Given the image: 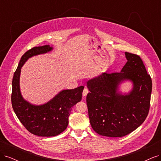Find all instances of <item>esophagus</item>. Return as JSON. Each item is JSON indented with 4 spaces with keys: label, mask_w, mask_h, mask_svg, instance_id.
<instances>
[{
    "label": "esophagus",
    "mask_w": 161,
    "mask_h": 161,
    "mask_svg": "<svg viewBox=\"0 0 161 161\" xmlns=\"http://www.w3.org/2000/svg\"><path fill=\"white\" fill-rule=\"evenodd\" d=\"M88 92H89V89H87V87H85L84 91H83V92H82V96L85 97L86 96V95L88 94Z\"/></svg>",
    "instance_id": "1"
}]
</instances>
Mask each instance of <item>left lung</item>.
Here are the masks:
<instances>
[{"label":"left lung","mask_w":161,"mask_h":161,"mask_svg":"<svg viewBox=\"0 0 161 161\" xmlns=\"http://www.w3.org/2000/svg\"><path fill=\"white\" fill-rule=\"evenodd\" d=\"M128 62L119 72H103L87 81L86 96L91 127L101 136L122 137L138 128L148 114L152 80L140 57L125 52ZM133 82L128 94L119 91L124 81Z\"/></svg>","instance_id":"1"}]
</instances>
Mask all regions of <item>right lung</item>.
<instances>
[{"label":"right lung","instance_id":"right-lung-1","mask_svg":"<svg viewBox=\"0 0 161 161\" xmlns=\"http://www.w3.org/2000/svg\"><path fill=\"white\" fill-rule=\"evenodd\" d=\"M49 45L34 47L26 52L19 62L12 81L13 109L21 124L30 133L38 136H56L64 131L69 124L72 108L82 99L83 86L62 90L46 103L36 105L23 99L20 91L21 69L29 58L52 51Z\"/></svg>","mask_w":161,"mask_h":161}]
</instances>
